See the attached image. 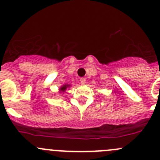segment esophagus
Instances as JSON below:
<instances>
[{
  "mask_svg": "<svg viewBox=\"0 0 160 160\" xmlns=\"http://www.w3.org/2000/svg\"><path fill=\"white\" fill-rule=\"evenodd\" d=\"M80 83L83 85H84L85 83H86V80H85V78H80Z\"/></svg>",
  "mask_w": 160,
  "mask_h": 160,
  "instance_id": "esophagus-1",
  "label": "esophagus"
}]
</instances>
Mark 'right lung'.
I'll return each mask as SVG.
<instances>
[{"mask_svg": "<svg viewBox=\"0 0 160 160\" xmlns=\"http://www.w3.org/2000/svg\"><path fill=\"white\" fill-rule=\"evenodd\" d=\"M70 84L63 85V86H62L60 88H59V90H60V91H59V92H62V93H64V92H65L66 90H67V88H70Z\"/></svg>", "mask_w": 160, "mask_h": 160, "instance_id": "1", "label": "right lung"}]
</instances>
